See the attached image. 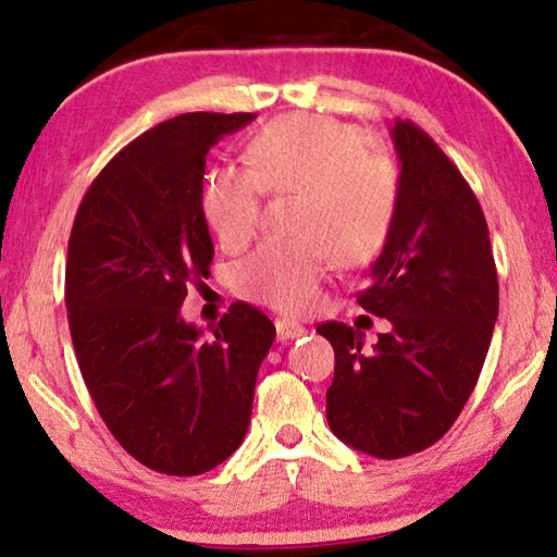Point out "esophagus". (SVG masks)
Here are the masks:
<instances>
[{
  "label": "esophagus",
  "mask_w": 557,
  "mask_h": 557,
  "mask_svg": "<svg viewBox=\"0 0 557 557\" xmlns=\"http://www.w3.org/2000/svg\"><path fill=\"white\" fill-rule=\"evenodd\" d=\"M275 327H277V339H280V343H287V339L302 337L305 332H307V330L300 325V322H295V320H277Z\"/></svg>",
  "instance_id": "1"
}]
</instances>
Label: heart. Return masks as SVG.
I'll use <instances>...</instances> for the list:
<instances>
[{
  "instance_id": "heart-1",
  "label": "heart",
  "mask_w": 557,
  "mask_h": 557,
  "mask_svg": "<svg viewBox=\"0 0 557 557\" xmlns=\"http://www.w3.org/2000/svg\"><path fill=\"white\" fill-rule=\"evenodd\" d=\"M247 164H220L202 185V218L225 250H239L260 227L262 197L295 195L287 239H268L235 268L250 300L302 312L318 300L332 257L345 268L383 250L393 230L400 177L383 147L352 124L325 114H287L247 145Z\"/></svg>"
}]
</instances>
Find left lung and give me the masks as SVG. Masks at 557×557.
<instances>
[{
	"instance_id": "obj_1",
	"label": "left lung",
	"mask_w": 557,
	"mask_h": 557,
	"mask_svg": "<svg viewBox=\"0 0 557 557\" xmlns=\"http://www.w3.org/2000/svg\"><path fill=\"white\" fill-rule=\"evenodd\" d=\"M389 135L400 202L358 302L393 330L362 347V332L345 322L318 327L335 350L330 430L383 460L425 450L453 428L497 320V272L478 197L418 124L397 120Z\"/></svg>"
}]
</instances>
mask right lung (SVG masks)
<instances>
[{"instance_id":"obj_1","label":"right lung","mask_w":557,"mask_h":557,"mask_svg":"<svg viewBox=\"0 0 557 557\" xmlns=\"http://www.w3.org/2000/svg\"><path fill=\"white\" fill-rule=\"evenodd\" d=\"M252 120L187 112L157 124L107 162L72 225L64 302L82 377L114 440L164 475H202L243 445L275 339L247 302L210 337L180 314L214 257L205 157Z\"/></svg>"}]
</instances>
